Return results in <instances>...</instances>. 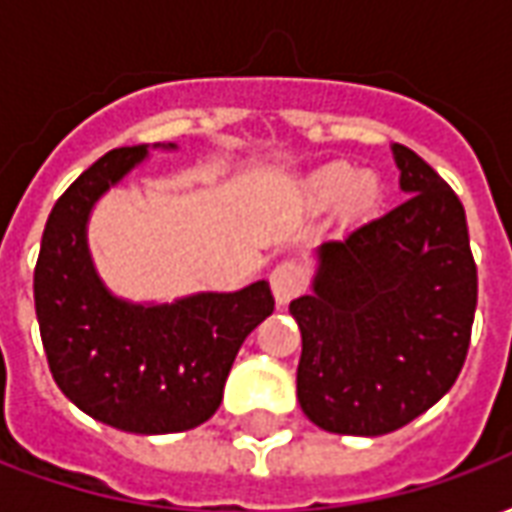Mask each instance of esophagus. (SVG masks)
<instances>
[{
  "label": "esophagus",
  "instance_id": "esophagus-1",
  "mask_svg": "<svg viewBox=\"0 0 512 512\" xmlns=\"http://www.w3.org/2000/svg\"><path fill=\"white\" fill-rule=\"evenodd\" d=\"M304 282H307V277H304V268L299 263H293V260L279 263L271 271V293H274L279 307H285L293 296H299L301 290H304Z\"/></svg>",
  "mask_w": 512,
  "mask_h": 512
}]
</instances>
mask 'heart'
I'll use <instances>...</instances> for the list:
<instances>
[{
	"label": "heart",
	"mask_w": 512,
	"mask_h": 512,
	"mask_svg": "<svg viewBox=\"0 0 512 512\" xmlns=\"http://www.w3.org/2000/svg\"><path fill=\"white\" fill-rule=\"evenodd\" d=\"M304 197L312 208H329L340 202V211L348 222L367 219L384 200L381 178L373 172H356L345 161H334L326 167L315 169L304 180Z\"/></svg>",
	"instance_id": "heart-1"
}]
</instances>
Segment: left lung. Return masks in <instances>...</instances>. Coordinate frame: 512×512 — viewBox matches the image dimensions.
I'll return each instance as SVG.
<instances>
[{
    "instance_id": "obj_1",
    "label": "left lung",
    "mask_w": 512,
    "mask_h": 512,
    "mask_svg": "<svg viewBox=\"0 0 512 512\" xmlns=\"http://www.w3.org/2000/svg\"><path fill=\"white\" fill-rule=\"evenodd\" d=\"M397 208L312 249L296 395L329 433L381 436L425 414L461 373L477 307L466 213L436 169L392 145Z\"/></svg>"
}]
</instances>
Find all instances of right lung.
Instances as JSON below:
<instances>
[{
    "mask_svg": "<svg viewBox=\"0 0 512 512\" xmlns=\"http://www.w3.org/2000/svg\"><path fill=\"white\" fill-rule=\"evenodd\" d=\"M147 156L150 145L109 150L54 202L35 266V312L62 395L104 425L161 436L213 417L238 348L274 312V296L266 279L161 304L106 288L87 224L95 202Z\"/></svg>",
    "mask_w": 512,
    "mask_h": 512,
    "instance_id": "right-lung-1",
    "label": "right lung"
}]
</instances>
